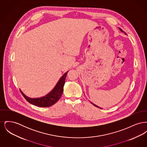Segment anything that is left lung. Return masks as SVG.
Segmentation results:
<instances>
[{
    "label": "left lung",
    "mask_w": 147,
    "mask_h": 147,
    "mask_svg": "<svg viewBox=\"0 0 147 147\" xmlns=\"http://www.w3.org/2000/svg\"><path fill=\"white\" fill-rule=\"evenodd\" d=\"M119 28V30H121V31H122V32H124V31H123V30H122V29H121V28ZM125 34H126V33H125ZM91 104H93V105H94V106H96V107H98V108H100V109H101V107H98V106H97V105H95V104H93V103H92V102H91Z\"/></svg>",
    "instance_id": "left-lung-1"
}]
</instances>
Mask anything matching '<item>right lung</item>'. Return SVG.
Here are the masks:
<instances>
[{
	"label": "right lung",
	"instance_id": "add662e5",
	"mask_svg": "<svg viewBox=\"0 0 147 147\" xmlns=\"http://www.w3.org/2000/svg\"><path fill=\"white\" fill-rule=\"evenodd\" d=\"M67 73L68 71L66 72L59 79V82L53 90L51 91L49 94L44 97L37 98H31L25 96L24 94L20 90L23 96L29 103L41 107H49L56 104L61 97L63 92V86L65 83V80Z\"/></svg>",
	"mask_w": 147,
	"mask_h": 147
}]
</instances>
